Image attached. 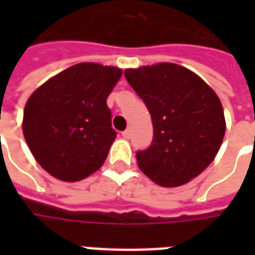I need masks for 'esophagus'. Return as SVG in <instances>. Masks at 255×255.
I'll return each instance as SVG.
<instances>
[{"instance_id": "1", "label": "esophagus", "mask_w": 255, "mask_h": 255, "mask_svg": "<svg viewBox=\"0 0 255 255\" xmlns=\"http://www.w3.org/2000/svg\"><path fill=\"white\" fill-rule=\"evenodd\" d=\"M122 135L124 139H129V136H131V131H129V129H126V131H123Z\"/></svg>"}]
</instances>
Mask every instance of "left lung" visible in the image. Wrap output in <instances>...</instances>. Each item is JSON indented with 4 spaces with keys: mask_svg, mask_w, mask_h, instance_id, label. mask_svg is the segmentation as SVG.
<instances>
[{
    "mask_svg": "<svg viewBox=\"0 0 255 255\" xmlns=\"http://www.w3.org/2000/svg\"><path fill=\"white\" fill-rule=\"evenodd\" d=\"M124 76L147 106L153 140L136 151L140 171L162 187L197 177L214 160L225 133L219 97L198 75L177 64L126 69Z\"/></svg>",
    "mask_w": 255,
    "mask_h": 255,
    "instance_id": "8db88e82",
    "label": "left lung"
}]
</instances>
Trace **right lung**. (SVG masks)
<instances>
[{
	"label": "right lung",
	"mask_w": 255,
	"mask_h": 255,
	"mask_svg": "<svg viewBox=\"0 0 255 255\" xmlns=\"http://www.w3.org/2000/svg\"><path fill=\"white\" fill-rule=\"evenodd\" d=\"M122 69L94 63L67 68L31 95L23 133L38 164L64 182L100 169L117 132L106 105Z\"/></svg>",
	"instance_id": "add662e5"
}]
</instances>
